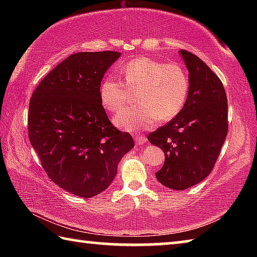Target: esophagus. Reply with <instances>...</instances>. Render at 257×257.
Returning a JSON list of instances; mask_svg holds the SVG:
<instances>
[{"label": "esophagus", "instance_id": "34e87169", "mask_svg": "<svg viewBox=\"0 0 257 257\" xmlns=\"http://www.w3.org/2000/svg\"><path fill=\"white\" fill-rule=\"evenodd\" d=\"M135 141H136V144H137V145H144V144L147 143V138L144 137V136L137 135L135 137Z\"/></svg>", "mask_w": 257, "mask_h": 257}]
</instances>
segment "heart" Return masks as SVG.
<instances>
[{
    "label": "heart",
    "mask_w": 257,
    "mask_h": 257,
    "mask_svg": "<svg viewBox=\"0 0 257 257\" xmlns=\"http://www.w3.org/2000/svg\"><path fill=\"white\" fill-rule=\"evenodd\" d=\"M123 81L107 76L99 86L100 101L108 111L121 109L132 92L137 91L138 103L128 107L114 117L119 128L138 132L150 128L158 119L169 121L182 110L190 91V78L181 65L165 63L150 57H137L120 68Z\"/></svg>",
    "instance_id": "b5f03b06"
}]
</instances>
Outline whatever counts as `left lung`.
<instances>
[{"instance_id":"left-lung-1","label":"left lung","mask_w":257,"mask_h":257,"mask_svg":"<svg viewBox=\"0 0 257 257\" xmlns=\"http://www.w3.org/2000/svg\"><path fill=\"white\" fill-rule=\"evenodd\" d=\"M189 69L190 91L182 110L148 135L165 163L157 180L172 190L201 182L214 168L228 130L227 98L221 79L194 54L180 51Z\"/></svg>"}]
</instances>
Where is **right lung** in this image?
I'll return each instance as SVG.
<instances>
[{"label":"right lung","mask_w":257,"mask_h":257,"mask_svg":"<svg viewBox=\"0 0 257 257\" xmlns=\"http://www.w3.org/2000/svg\"><path fill=\"white\" fill-rule=\"evenodd\" d=\"M120 56L113 51L72 54L33 91L29 138L53 182L80 198L106 190L121 158L135 146L110 122L99 97L103 74Z\"/></svg>","instance_id":"1"}]
</instances>
